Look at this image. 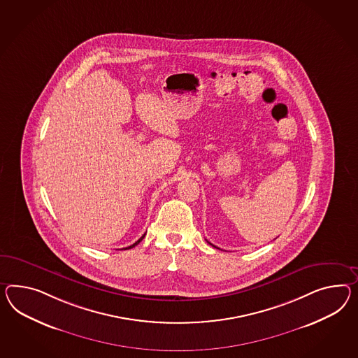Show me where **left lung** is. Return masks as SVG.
Returning <instances> with one entry per match:
<instances>
[{
    "label": "left lung",
    "instance_id": "obj_1",
    "mask_svg": "<svg viewBox=\"0 0 358 358\" xmlns=\"http://www.w3.org/2000/svg\"><path fill=\"white\" fill-rule=\"evenodd\" d=\"M213 247H214V245H213Z\"/></svg>",
    "mask_w": 358,
    "mask_h": 358
}]
</instances>
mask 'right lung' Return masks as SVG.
<instances>
[{
    "label": "right lung",
    "instance_id": "obj_1",
    "mask_svg": "<svg viewBox=\"0 0 358 358\" xmlns=\"http://www.w3.org/2000/svg\"><path fill=\"white\" fill-rule=\"evenodd\" d=\"M144 236H145V234H144V235H143V236H141V238H138V241H136V243H134V244H132V245H129V247L123 248V249H131V248L136 247V245H138V243H140V241H141V240H143V238H144Z\"/></svg>",
    "mask_w": 358,
    "mask_h": 358
}]
</instances>
